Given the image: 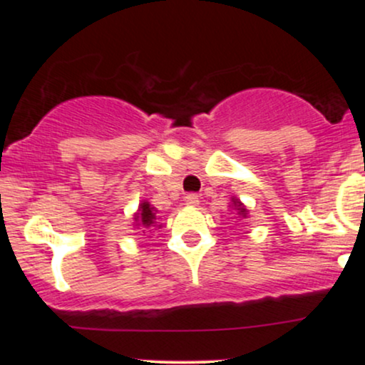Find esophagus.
I'll return each mask as SVG.
<instances>
[{
  "mask_svg": "<svg viewBox=\"0 0 365 365\" xmlns=\"http://www.w3.org/2000/svg\"><path fill=\"white\" fill-rule=\"evenodd\" d=\"M185 204H187L188 207L199 206V195H195V194H187V195H185Z\"/></svg>",
  "mask_w": 365,
  "mask_h": 365,
  "instance_id": "esophagus-1",
  "label": "esophagus"
}]
</instances>
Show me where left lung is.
<instances>
[{"label": "left lung", "mask_w": 365, "mask_h": 365, "mask_svg": "<svg viewBox=\"0 0 365 365\" xmlns=\"http://www.w3.org/2000/svg\"><path fill=\"white\" fill-rule=\"evenodd\" d=\"M233 209V211L237 212V217H240V220H244V217L249 216V211H247V207L244 206V202H242L240 199H237L235 195L232 197V206H230Z\"/></svg>", "instance_id": "left-lung-1"}]
</instances>
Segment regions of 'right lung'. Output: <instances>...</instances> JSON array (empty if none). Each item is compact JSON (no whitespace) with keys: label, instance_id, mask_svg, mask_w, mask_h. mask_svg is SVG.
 Segmentation results:
<instances>
[{"label":"right lung","instance_id":"obj_1","mask_svg":"<svg viewBox=\"0 0 365 365\" xmlns=\"http://www.w3.org/2000/svg\"><path fill=\"white\" fill-rule=\"evenodd\" d=\"M159 217L156 216V207L150 206V202L148 200H142L139 204V209L133 215V228H140L142 233H145V230H153V228H161L163 225L158 223Z\"/></svg>","mask_w":365,"mask_h":365}]
</instances>
